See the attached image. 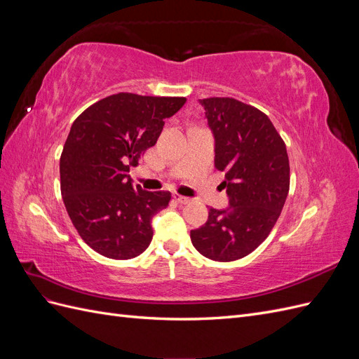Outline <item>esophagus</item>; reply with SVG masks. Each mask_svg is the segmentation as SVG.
<instances>
[{"instance_id":"34e87169","label":"esophagus","mask_w":359,"mask_h":359,"mask_svg":"<svg viewBox=\"0 0 359 359\" xmlns=\"http://www.w3.org/2000/svg\"><path fill=\"white\" fill-rule=\"evenodd\" d=\"M173 198H175V201L178 203H189L191 199L190 198H186V196H181V194H173Z\"/></svg>"}]
</instances>
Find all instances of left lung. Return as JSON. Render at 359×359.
Returning <instances> with one entry per match:
<instances>
[{
  "label": "left lung",
  "instance_id": "obj_1",
  "mask_svg": "<svg viewBox=\"0 0 359 359\" xmlns=\"http://www.w3.org/2000/svg\"><path fill=\"white\" fill-rule=\"evenodd\" d=\"M214 137V166L224 172L229 205L211 208L190 232L205 257L231 262L257 248L269 235L289 193V157L271 119L229 97L199 100Z\"/></svg>",
  "mask_w": 359,
  "mask_h": 359
}]
</instances>
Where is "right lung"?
<instances>
[{"label": "right lung", "mask_w": 359, "mask_h": 359, "mask_svg": "<svg viewBox=\"0 0 359 359\" xmlns=\"http://www.w3.org/2000/svg\"><path fill=\"white\" fill-rule=\"evenodd\" d=\"M184 103V97L118 93L74 119L60 158L61 194L76 231L97 253L132 259L153 240L151 220L170 193L135 187L128 172Z\"/></svg>", "instance_id": "obj_1"}]
</instances>
